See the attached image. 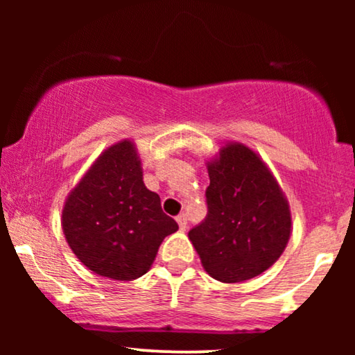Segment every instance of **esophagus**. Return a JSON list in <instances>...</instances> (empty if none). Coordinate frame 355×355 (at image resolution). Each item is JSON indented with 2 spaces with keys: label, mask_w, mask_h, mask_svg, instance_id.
<instances>
[{
  "label": "esophagus",
  "mask_w": 355,
  "mask_h": 355,
  "mask_svg": "<svg viewBox=\"0 0 355 355\" xmlns=\"http://www.w3.org/2000/svg\"><path fill=\"white\" fill-rule=\"evenodd\" d=\"M176 221H178V225H179V230L186 231V227H187V216L184 215V213H181V215L176 216Z\"/></svg>",
  "instance_id": "34e87169"
}]
</instances>
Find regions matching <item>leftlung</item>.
<instances>
[{
	"label": "left lung",
	"instance_id": "obj_1",
	"mask_svg": "<svg viewBox=\"0 0 355 355\" xmlns=\"http://www.w3.org/2000/svg\"><path fill=\"white\" fill-rule=\"evenodd\" d=\"M207 216L189 231L203 268L221 283L268 270L291 236L288 200L265 163L242 144L221 148L208 164Z\"/></svg>",
	"mask_w": 355,
	"mask_h": 355
}]
</instances>
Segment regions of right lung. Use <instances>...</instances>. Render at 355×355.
<instances>
[{
    "mask_svg": "<svg viewBox=\"0 0 355 355\" xmlns=\"http://www.w3.org/2000/svg\"><path fill=\"white\" fill-rule=\"evenodd\" d=\"M178 223L142 181L134 144L110 147L62 208V231L77 259L100 276L132 281L147 273Z\"/></svg>",
    "mask_w": 355,
    "mask_h": 355,
    "instance_id": "add662e5",
    "label": "right lung"
}]
</instances>
